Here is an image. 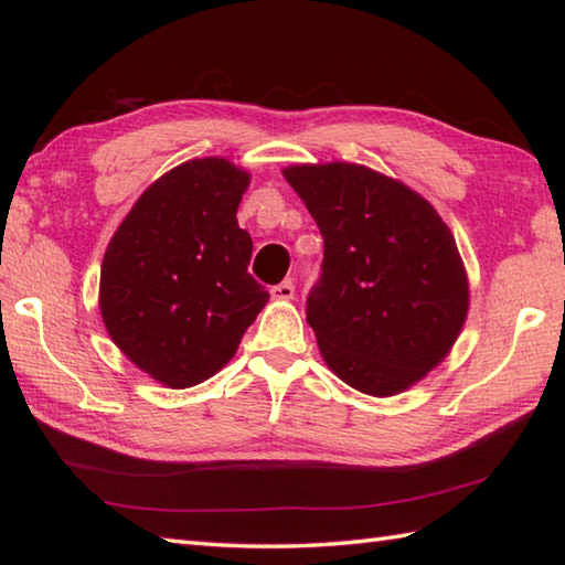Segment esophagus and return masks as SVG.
<instances>
[{"instance_id":"obj_1","label":"esophagus","mask_w":565,"mask_h":565,"mask_svg":"<svg viewBox=\"0 0 565 565\" xmlns=\"http://www.w3.org/2000/svg\"><path fill=\"white\" fill-rule=\"evenodd\" d=\"M269 294H271L274 301H291L294 294H296V289H294V284H291V281H281V284L271 286Z\"/></svg>"}]
</instances>
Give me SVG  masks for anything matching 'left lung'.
Instances as JSON below:
<instances>
[{"label":"left lung","instance_id":"obj_1","mask_svg":"<svg viewBox=\"0 0 565 565\" xmlns=\"http://www.w3.org/2000/svg\"><path fill=\"white\" fill-rule=\"evenodd\" d=\"M326 252L306 298L328 366L352 388L395 395L435 369L466 320L454 235L413 189L362 164L284 170Z\"/></svg>","mask_w":565,"mask_h":565}]
</instances>
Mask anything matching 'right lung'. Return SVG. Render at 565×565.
I'll return each instance as SVG.
<instances>
[{
	"label": "right lung",
	"mask_w": 565,
	"mask_h": 565,
	"mask_svg": "<svg viewBox=\"0 0 565 565\" xmlns=\"http://www.w3.org/2000/svg\"><path fill=\"white\" fill-rule=\"evenodd\" d=\"M247 184L249 174L221 158L179 164L138 199L106 247V330L172 388L225 366L269 301L247 271L252 237L235 218Z\"/></svg>",
	"instance_id": "right-lung-1"
}]
</instances>
